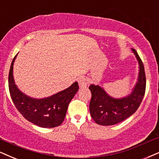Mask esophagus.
I'll list each match as a JSON object with an SVG mask.
<instances>
[{"label": "esophagus", "instance_id": "34e87169", "mask_svg": "<svg viewBox=\"0 0 159 159\" xmlns=\"http://www.w3.org/2000/svg\"><path fill=\"white\" fill-rule=\"evenodd\" d=\"M78 83H79L80 89H85V88L87 87L88 80H86L85 77H80V79L78 80Z\"/></svg>", "mask_w": 159, "mask_h": 159}]
</instances>
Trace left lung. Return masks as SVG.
Wrapping results in <instances>:
<instances>
[{"instance_id":"8db88e82","label":"left lung","mask_w":159,"mask_h":159,"mask_svg":"<svg viewBox=\"0 0 159 159\" xmlns=\"http://www.w3.org/2000/svg\"><path fill=\"white\" fill-rule=\"evenodd\" d=\"M139 63L137 82L130 94L121 98L110 96L103 88L92 84L90 113L96 123L100 125H113L124 121L137 111L144 98L146 89L145 72L143 62L134 48H131Z\"/></svg>"}]
</instances>
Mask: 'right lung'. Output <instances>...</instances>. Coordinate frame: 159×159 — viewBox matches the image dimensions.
<instances>
[{"label":"right lung","instance_id":"1","mask_svg":"<svg viewBox=\"0 0 159 159\" xmlns=\"http://www.w3.org/2000/svg\"><path fill=\"white\" fill-rule=\"evenodd\" d=\"M17 54L11 62L9 74V89L16 108L25 119L41 127H55L64 121L68 105L79 90L77 82L68 89L50 97L35 99L20 90L15 83L13 66Z\"/></svg>","mask_w":159,"mask_h":159}]
</instances>
